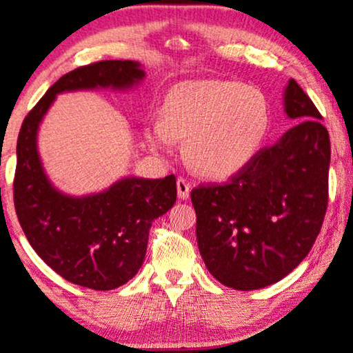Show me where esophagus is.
<instances>
[{
  "instance_id": "obj_1",
  "label": "esophagus",
  "mask_w": 353,
  "mask_h": 353,
  "mask_svg": "<svg viewBox=\"0 0 353 353\" xmlns=\"http://www.w3.org/2000/svg\"><path fill=\"white\" fill-rule=\"evenodd\" d=\"M191 183L184 177H177V194H179L181 199H188L189 194H191Z\"/></svg>"
}]
</instances>
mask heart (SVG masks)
<instances>
[{"label": "heart", "mask_w": 353, "mask_h": 353, "mask_svg": "<svg viewBox=\"0 0 353 353\" xmlns=\"http://www.w3.org/2000/svg\"><path fill=\"white\" fill-rule=\"evenodd\" d=\"M270 105L261 90L226 80L176 85L162 115L147 122L145 139L159 152L184 142L189 168L206 177H226L245 168L265 141Z\"/></svg>", "instance_id": "heart-1"}]
</instances>
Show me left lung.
Wrapping results in <instances>:
<instances>
[{
  "label": "left lung",
  "mask_w": 353,
  "mask_h": 353,
  "mask_svg": "<svg viewBox=\"0 0 353 353\" xmlns=\"http://www.w3.org/2000/svg\"><path fill=\"white\" fill-rule=\"evenodd\" d=\"M285 112L300 122L276 144L254 154L228 183L191 191L201 256L219 283L241 292L292 273L327 212L330 137L319 108L293 79Z\"/></svg>",
  "instance_id": "8db88e82"
}]
</instances>
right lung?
Instances as JSON below:
<instances>
[{"label": "right lung", "instance_id": "add662e5", "mask_svg": "<svg viewBox=\"0 0 353 353\" xmlns=\"http://www.w3.org/2000/svg\"><path fill=\"white\" fill-rule=\"evenodd\" d=\"M144 75L132 60H103L72 70L30 110L18 135L13 197L19 224L50 268L85 288L114 290L137 274L152 221L176 203V177H123L99 194L67 196L46 177L37 149L38 125L61 92L125 90Z\"/></svg>", "mask_w": 353, "mask_h": 353}]
</instances>
